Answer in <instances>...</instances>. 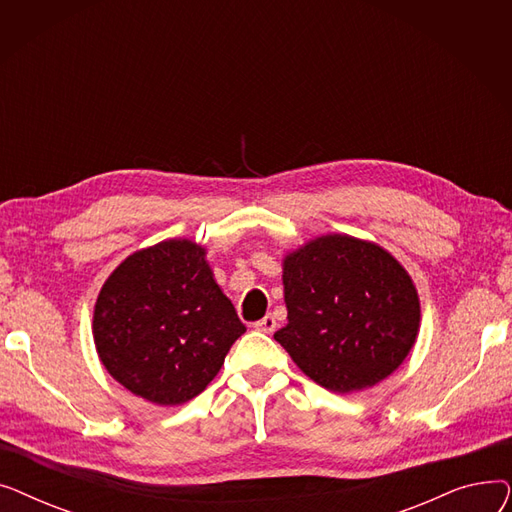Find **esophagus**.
Wrapping results in <instances>:
<instances>
[{"label":"esophagus","mask_w":512,"mask_h":512,"mask_svg":"<svg viewBox=\"0 0 512 512\" xmlns=\"http://www.w3.org/2000/svg\"><path fill=\"white\" fill-rule=\"evenodd\" d=\"M253 328H255L257 332H263V334H272V332L276 330V317H274V315H265L263 319L255 321Z\"/></svg>","instance_id":"esophagus-1"}]
</instances>
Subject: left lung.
<instances>
[{"mask_svg":"<svg viewBox=\"0 0 512 512\" xmlns=\"http://www.w3.org/2000/svg\"><path fill=\"white\" fill-rule=\"evenodd\" d=\"M288 324L274 334L332 392L375 386L405 361L419 328L417 290L382 247L321 236L284 261Z\"/></svg>","mask_w":512,"mask_h":512,"instance_id":"1","label":"left lung"}]
</instances>
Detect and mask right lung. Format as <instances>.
<instances>
[{
  "instance_id": "right-lung-1",
  "label": "right lung",
  "mask_w": 512,
  "mask_h": 512,
  "mask_svg": "<svg viewBox=\"0 0 512 512\" xmlns=\"http://www.w3.org/2000/svg\"><path fill=\"white\" fill-rule=\"evenodd\" d=\"M245 330L191 240L130 255L103 284L93 315L105 369L155 405L201 394Z\"/></svg>"
}]
</instances>
